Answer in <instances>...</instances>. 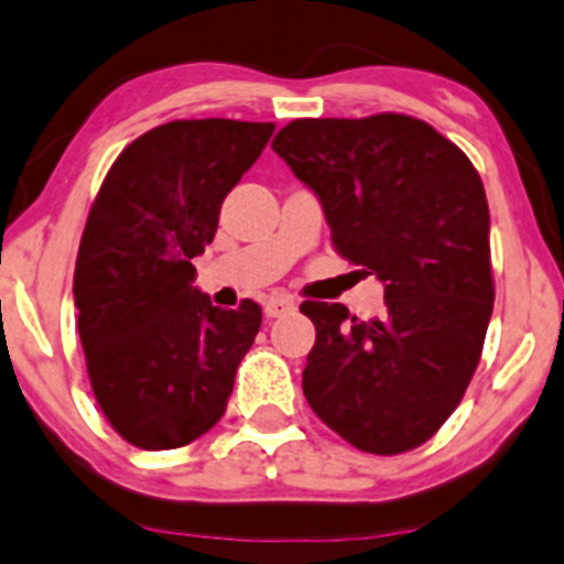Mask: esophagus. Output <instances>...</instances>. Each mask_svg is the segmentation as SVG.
<instances>
[{"instance_id": "obj_1", "label": "esophagus", "mask_w": 564, "mask_h": 564, "mask_svg": "<svg viewBox=\"0 0 564 564\" xmlns=\"http://www.w3.org/2000/svg\"><path fill=\"white\" fill-rule=\"evenodd\" d=\"M293 308H295V301L288 299V295H269V299L263 301L265 317H282V314L293 312Z\"/></svg>"}]
</instances>
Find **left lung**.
Segmentation results:
<instances>
[{
  "label": "left lung",
  "mask_w": 564,
  "mask_h": 564,
  "mask_svg": "<svg viewBox=\"0 0 564 564\" xmlns=\"http://www.w3.org/2000/svg\"><path fill=\"white\" fill-rule=\"evenodd\" d=\"M314 191L338 256L384 284V312L304 301V395L371 454L425 444L463 401L492 317L489 207L468 155L425 120L301 118L271 142Z\"/></svg>",
  "instance_id": "8db88e82"
}]
</instances>
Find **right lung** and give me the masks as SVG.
Wrapping results in <instances>:
<instances>
[{
	"label": "right lung",
	"instance_id": "right-lung-1",
	"mask_svg": "<svg viewBox=\"0 0 564 564\" xmlns=\"http://www.w3.org/2000/svg\"><path fill=\"white\" fill-rule=\"evenodd\" d=\"M274 123L172 120L112 163L75 265L77 330L110 425L139 449L191 444L217 425L260 306H212L193 258L215 239L223 198Z\"/></svg>",
	"mask_w": 564,
	"mask_h": 564
}]
</instances>
